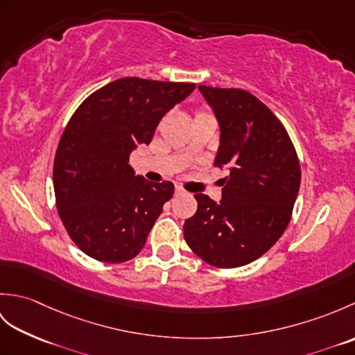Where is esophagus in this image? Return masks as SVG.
Here are the masks:
<instances>
[{"label":"esophagus","instance_id":"obj_1","mask_svg":"<svg viewBox=\"0 0 355 355\" xmlns=\"http://www.w3.org/2000/svg\"><path fill=\"white\" fill-rule=\"evenodd\" d=\"M182 193H184V189H182V187L177 186L175 187V195H182Z\"/></svg>","mask_w":355,"mask_h":355}]
</instances>
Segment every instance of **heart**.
<instances>
[{
    "mask_svg": "<svg viewBox=\"0 0 355 355\" xmlns=\"http://www.w3.org/2000/svg\"><path fill=\"white\" fill-rule=\"evenodd\" d=\"M200 116H210V112L207 110H200V111H197V114H195V117H200Z\"/></svg>",
    "mask_w": 355,
    "mask_h": 355,
    "instance_id": "1",
    "label": "heart"
}]
</instances>
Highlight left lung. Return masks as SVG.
Here are the masks:
<instances>
[{
	"label": "left lung",
	"mask_w": 355,
	"mask_h": 355,
	"mask_svg": "<svg viewBox=\"0 0 355 355\" xmlns=\"http://www.w3.org/2000/svg\"><path fill=\"white\" fill-rule=\"evenodd\" d=\"M221 126L214 166L227 168L223 200L195 193L197 212L183 225L191 250L214 267L258 259L282 236L300 186L293 141L267 105L241 88L200 85Z\"/></svg>",
	"instance_id": "1"
}]
</instances>
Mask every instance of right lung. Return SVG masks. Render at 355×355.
<instances>
[{"label":"right lung","mask_w":355,"mask_h":355,"mask_svg":"<svg viewBox=\"0 0 355 355\" xmlns=\"http://www.w3.org/2000/svg\"><path fill=\"white\" fill-rule=\"evenodd\" d=\"M193 88L191 82L122 78L73 112L56 149L53 186L67 233L89 258L126 262L145 247L173 184L135 177L130 154L149 145L160 119Z\"/></svg>","instance_id":"obj_1"}]
</instances>
